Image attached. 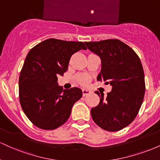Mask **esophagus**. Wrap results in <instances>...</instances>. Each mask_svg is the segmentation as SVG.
<instances>
[{"label":"esophagus","mask_w":160,"mask_h":160,"mask_svg":"<svg viewBox=\"0 0 160 160\" xmlns=\"http://www.w3.org/2000/svg\"><path fill=\"white\" fill-rule=\"evenodd\" d=\"M82 95H83V96H86V95H89V93H91L90 90H89V89H82Z\"/></svg>","instance_id":"34e87169"}]
</instances>
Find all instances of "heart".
Instances as JSON below:
<instances>
[{"label":"heart","mask_w":160,"mask_h":160,"mask_svg":"<svg viewBox=\"0 0 160 160\" xmlns=\"http://www.w3.org/2000/svg\"><path fill=\"white\" fill-rule=\"evenodd\" d=\"M79 81H80L81 84L85 85V84H86L89 82V77L86 76V75H83V76L80 77V78H79Z\"/></svg>","instance_id":"1"}]
</instances>
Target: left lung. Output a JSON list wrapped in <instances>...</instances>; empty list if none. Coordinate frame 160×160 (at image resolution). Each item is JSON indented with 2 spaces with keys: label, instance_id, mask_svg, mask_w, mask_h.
<instances>
[{
  "label": "left lung",
  "instance_id": "left-lung-1",
  "mask_svg": "<svg viewBox=\"0 0 160 160\" xmlns=\"http://www.w3.org/2000/svg\"><path fill=\"white\" fill-rule=\"evenodd\" d=\"M85 43L102 60L97 80L112 86L106 97L95 92L100 102L91 109L92 120L106 131H119L135 120L144 100V73L141 60L131 47L117 39Z\"/></svg>",
  "mask_w": 160,
  "mask_h": 160
}]
</instances>
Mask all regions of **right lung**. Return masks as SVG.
<instances>
[{"instance_id": "right-lung-1", "label": "right lung", "mask_w": 160, "mask_h": 160, "mask_svg": "<svg viewBox=\"0 0 160 160\" xmlns=\"http://www.w3.org/2000/svg\"><path fill=\"white\" fill-rule=\"evenodd\" d=\"M80 49H86L82 42L50 38L28 53L19 79V101L25 114L37 127L52 130L61 126L82 97L79 88L64 90L57 82L58 76L67 71L71 56Z\"/></svg>"}]
</instances>
